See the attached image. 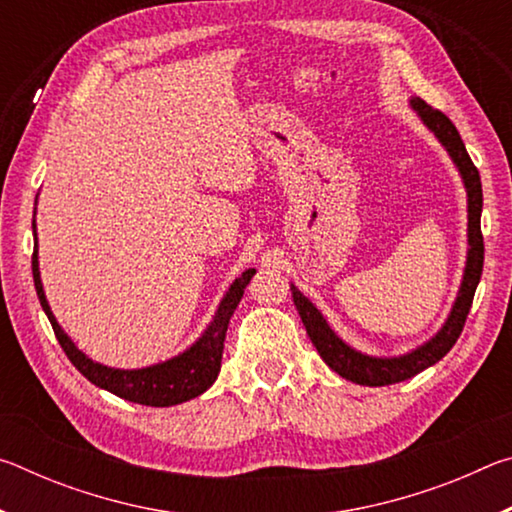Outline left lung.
<instances>
[{"mask_svg":"<svg viewBox=\"0 0 512 512\" xmlns=\"http://www.w3.org/2000/svg\"><path fill=\"white\" fill-rule=\"evenodd\" d=\"M415 115L429 131L436 135V140L443 144V149L449 153V158L456 164L458 173H461L465 192H467V259L461 287H458L456 300L449 311L447 320L436 334L431 336L427 343L418 345V348L400 354V357H370L354 350L352 345L345 343L339 334L334 332L325 316L316 309L314 302L307 296H302L296 284H291L293 305H296L298 314L302 318L311 343L323 361L332 368L336 375L343 379H350L354 384L361 386H388L397 384V381L411 379L418 372L427 370L433 363H438L445 354L454 348L458 336L463 332L465 318L470 314L474 291L479 287L481 271H483V235H481V210H483V192H481V176L465 151V144L458 135L456 126L445 117L440 110H433L422 99L413 97L409 101Z\"/></svg>","mask_w":512,"mask_h":512,"instance_id":"left-lung-1","label":"left lung"}]
</instances>
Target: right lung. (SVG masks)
Segmentation results:
<instances>
[{
	"label": "right lung",
	"mask_w": 512,
	"mask_h": 512,
	"mask_svg": "<svg viewBox=\"0 0 512 512\" xmlns=\"http://www.w3.org/2000/svg\"><path fill=\"white\" fill-rule=\"evenodd\" d=\"M33 237H36V246H33V282H36L40 305L45 309L51 327H54L60 348L65 350L69 361L74 363L76 370H79L85 379H90L94 386L103 388V391L121 397V400L144 406L183 404L205 393L207 388L214 384L221 370V354L228 323L232 314H235L241 298H244V289L248 287V282L253 280L255 268H248V271L241 273L237 280L230 284V289L225 291L223 300L219 302V309H216L212 323L207 325L205 332L198 336V341L189 345L185 352L146 368L121 370L92 361L88 354L76 348L74 341L65 334V329L58 325L40 280L36 219H33Z\"/></svg>",
	"instance_id": "1"
}]
</instances>
